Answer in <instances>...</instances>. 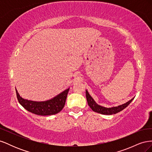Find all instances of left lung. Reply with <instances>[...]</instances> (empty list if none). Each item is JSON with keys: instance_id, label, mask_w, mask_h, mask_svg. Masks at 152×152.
I'll list each match as a JSON object with an SVG mask.
<instances>
[{"instance_id": "left-lung-1", "label": "left lung", "mask_w": 152, "mask_h": 152, "mask_svg": "<svg viewBox=\"0 0 152 152\" xmlns=\"http://www.w3.org/2000/svg\"><path fill=\"white\" fill-rule=\"evenodd\" d=\"M86 98L87 103H88V105L90 107V108L93 110L94 112H97L101 114H104V115H112V114H115L119 112L122 111V110L126 108L127 106L133 100L132 98L131 100L129 101L127 103H124L123 104L119 105L118 107H115L112 108H106L102 106H100L98 104L95 102V101L93 99V98L91 97L90 94H89L88 91L87 90L86 91Z\"/></svg>"}]
</instances>
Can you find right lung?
I'll return each mask as SVG.
<instances>
[{
	"mask_svg": "<svg viewBox=\"0 0 152 152\" xmlns=\"http://www.w3.org/2000/svg\"><path fill=\"white\" fill-rule=\"evenodd\" d=\"M68 88L51 99L45 102H34L22 98L16 89L18 102L28 112L39 115H51L61 111L65 104Z\"/></svg>",
	"mask_w": 152,
	"mask_h": 152,
	"instance_id": "right-lung-1",
	"label": "right lung"
}]
</instances>
